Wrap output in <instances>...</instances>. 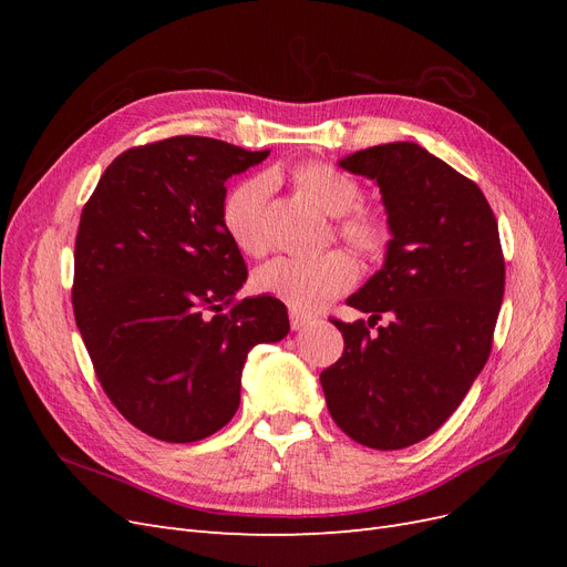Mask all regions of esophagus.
I'll list each match as a JSON object with an SVG mask.
<instances>
[{
    "label": "esophagus",
    "instance_id": "esophagus-1",
    "mask_svg": "<svg viewBox=\"0 0 567 567\" xmlns=\"http://www.w3.org/2000/svg\"><path fill=\"white\" fill-rule=\"evenodd\" d=\"M288 317H290V329H293V331H302L307 323H312V315H307L302 310H296V307H290Z\"/></svg>",
    "mask_w": 567,
    "mask_h": 567
}]
</instances>
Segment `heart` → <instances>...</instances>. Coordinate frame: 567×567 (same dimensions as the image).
Listing matches in <instances>:
<instances>
[{"label":"heart","instance_id":"obj_1","mask_svg":"<svg viewBox=\"0 0 567 567\" xmlns=\"http://www.w3.org/2000/svg\"><path fill=\"white\" fill-rule=\"evenodd\" d=\"M290 184L310 198L326 215L338 217L336 234L367 257H379L390 238L388 221L373 210L354 208L359 186L333 165L302 163L288 173ZM269 182L248 177L231 186L221 200V227L234 246L252 257L269 250L265 208ZM357 265L342 250H329L319 257H277L255 271V288L260 293L288 302L296 310H317L354 284Z\"/></svg>","mask_w":567,"mask_h":567}]
</instances>
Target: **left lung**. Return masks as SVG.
Wrapping results in <instances>:
<instances>
[{"label": "left lung", "mask_w": 567, "mask_h": 567, "mask_svg": "<svg viewBox=\"0 0 567 567\" xmlns=\"http://www.w3.org/2000/svg\"><path fill=\"white\" fill-rule=\"evenodd\" d=\"M381 188L392 238L383 267L348 298L369 321H338L346 350L321 371L333 421L371 450L433 435L483 371L504 300L499 227L468 177L414 142L338 163ZM385 313L389 323L371 332Z\"/></svg>", "instance_id": "obj_1"}]
</instances>
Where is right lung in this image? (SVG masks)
Returning <instances> with one entry per match:
<instances>
[{
    "label": "right lung",
    "instance_id": "obj_1",
    "mask_svg": "<svg viewBox=\"0 0 567 567\" xmlns=\"http://www.w3.org/2000/svg\"><path fill=\"white\" fill-rule=\"evenodd\" d=\"M267 156L173 136L120 153L84 205L75 323L109 400L151 437L217 433L241 402L248 352L290 329L281 300H236L248 269L219 217L225 182Z\"/></svg>",
    "mask_w": 567,
    "mask_h": 567
}]
</instances>
